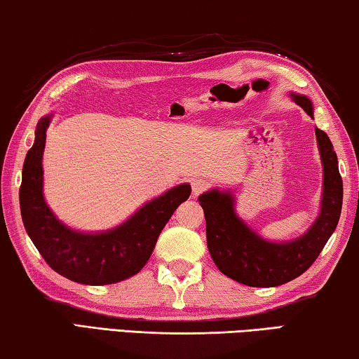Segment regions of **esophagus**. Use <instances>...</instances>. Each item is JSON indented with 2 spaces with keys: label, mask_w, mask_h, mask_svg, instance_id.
Returning <instances> with one entry per match:
<instances>
[{
  "label": "esophagus",
  "mask_w": 359,
  "mask_h": 359,
  "mask_svg": "<svg viewBox=\"0 0 359 359\" xmlns=\"http://www.w3.org/2000/svg\"><path fill=\"white\" fill-rule=\"evenodd\" d=\"M191 188H193V196H198L199 193L205 191L209 188V182L204 179H194L191 182Z\"/></svg>",
  "instance_id": "esophagus-1"
}]
</instances>
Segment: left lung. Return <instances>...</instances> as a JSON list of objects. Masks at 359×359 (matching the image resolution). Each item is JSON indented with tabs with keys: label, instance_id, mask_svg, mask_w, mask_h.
Instances as JSON below:
<instances>
[{
	"label": "left lung",
	"instance_id": "obj_1",
	"mask_svg": "<svg viewBox=\"0 0 359 359\" xmlns=\"http://www.w3.org/2000/svg\"><path fill=\"white\" fill-rule=\"evenodd\" d=\"M290 98L313 118V104L306 95L291 92ZM315 136L323 166L320 212L297 238L282 242L263 238L236 214L233 191L212 188L198 198L205 217L209 253L226 277L247 287H278L306 272L323 250L339 223L344 187L330 137L317 126Z\"/></svg>",
	"mask_w": 359,
	"mask_h": 359
}]
</instances>
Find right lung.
I'll return each mask as SVG.
<instances>
[{
  "instance_id": "add662e5",
  "label": "right lung",
  "mask_w": 359,
  "mask_h": 359,
  "mask_svg": "<svg viewBox=\"0 0 359 359\" xmlns=\"http://www.w3.org/2000/svg\"><path fill=\"white\" fill-rule=\"evenodd\" d=\"M52 117L48 114L38 121L34 144L22 169L20 212L29 239L46 263L72 282L109 285L136 276L149 261L174 210L190 196V184L169 188L115 228L98 233L71 228L58 220L44 198L42 155Z\"/></svg>"
}]
</instances>
